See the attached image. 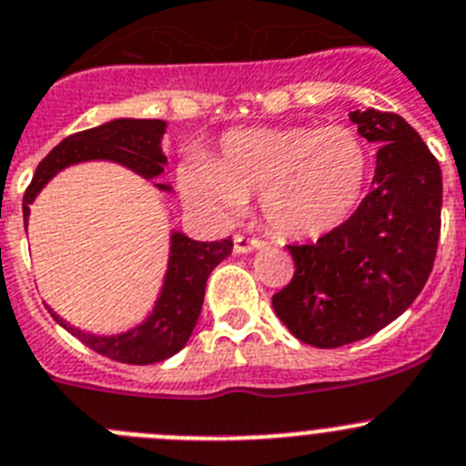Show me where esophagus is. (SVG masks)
Listing matches in <instances>:
<instances>
[{"mask_svg":"<svg viewBox=\"0 0 466 466\" xmlns=\"http://www.w3.org/2000/svg\"><path fill=\"white\" fill-rule=\"evenodd\" d=\"M264 241H259V238H250L246 237V234H237L234 237V253H250V250H258V248H262Z\"/></svg>","mask_w":466,"mask_h":466,"instance_id":"34e87169","label":"esophagus"}]
</instances>
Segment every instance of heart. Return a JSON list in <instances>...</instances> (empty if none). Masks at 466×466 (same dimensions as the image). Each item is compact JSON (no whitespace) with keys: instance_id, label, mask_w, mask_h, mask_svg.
<instances>
[{"instance_id":"obj_1","label":"heart","mask_w":466,"mask_h":466,"mask_svg":"<svg viewBox=\"0 0 466 466\" xmlns=\"http://www.w3.org/2000/svg\"><path fill=\"white\" fill-rule=\"evenodd\" d=\"M368 179L370 151L350 126H262L225 135L211 160H190L181 190L218 216H234L259 195L276 237L312 241L350 218Z\"/></svg>"}]
</instances>
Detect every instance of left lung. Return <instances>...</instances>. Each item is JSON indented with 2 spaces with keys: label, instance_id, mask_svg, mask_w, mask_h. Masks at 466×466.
<instances>
[{
  "label": "left lung",
  "instance_id": "8db88e82",
  "mask_svg": "<svg viewBox=\"0 0 466 466\" xmlns=\"http://www.w3.org/2000/svg\"><path fill=\"white\" fill-rule=\"evenodd\" d=\"M350 119L380 145L372 190L338 229L287 246L297 271L271 299L289 333L319 350L363 340L402 315L432 273L441 232V169L420 135L393 112Z\"/></svg>",
  "mask_w": 466,
  "mask_h": 466
}]
</instances>
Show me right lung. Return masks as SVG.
Masks as SVG:
<instances>
[{"label":"right lung","instance_id":"right-lung-1","mask_svg":"<svg viewBox=\"0 0 466 466\" xmlns=\"http://www.w3.org/2000/svg\"><path fill=\"white\" fill-rule=\"evenodd\" d=\"M165 133V121L160 119H115L96 128L80 130L68 135L59 142L46 158L38 163L32 184L27 186L23 198V216L27 223L29 204L38 195V190L66 165L80 160H115L126 165L133 172L154 179L163 172L167 158L160 151V137ZM158 188L167 190V186L158 184ZM232 238L220 241H193L184 234H172V253H169L167 276H165L163 292L156 301V310L145 324L121 336H91L82 333L73 326L64 324V319L52 312L64 329L80 338L82 345L94 350L96 354L107 356L112 360L130 365L158 363L169 359L188 342L199 310L204 301V287L213 268L218 267L232 253Z\"/></svg>","mask_w":466,"mask_h":466}]
</instances>
